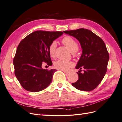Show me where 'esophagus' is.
<instances>
[{"mask_svg": "<svg viewBox=\"0 0 122 122\" xmlns=\"http://www.w3.org/2000/svg\"><path fill=\"white\" fill-rule=\"evenodd\" d=\"M63 71V72L64 73H65V74H69L70 73V72L69 71Z\"/></svg>", "mask_w": 122, "mask_h": 122, "instance_id": "obj_1", "label": "esophagus"}]
</instances>
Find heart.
Masks as SVG:
<instances>
[{
	"label": "heart",
	"instance_id": "heart-1",
	"mask_svg": "<svg viewBox=\"0 0 122 122\" xmlns=\"http://www.w3.org/2000/svg\"><path fill=\"white\" fill-rule=\"evenodd\" d=\"M62 41L63 44L69 49L71 53H75L78 50V44L72 37L69 36H66L63 37ZM56 46H57V43L55 41H54L51 43L48 48L49 56L52 58L55 57ZM73 62L71 61H66L59 60L55 61L54 63V67L56 69L61 71H68L71 67H73Z\"/></svg>",
	"mask_w": 122,
	"mask_h": 122
}]
</instances>
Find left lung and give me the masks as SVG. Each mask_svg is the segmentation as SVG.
<instances>
[{
  "mask_svg": "<svg viewBox=\"0 0 122 122\" xmlns=\"http://www.w3.org/2000/svg\"><path fill=\"white\" fill-rule=\"evenodd\" d=\"M63 32L75 37L82 50L75 67L80 70L77 73L78 80L71 85L80 91H92L101 83L107 71L109 55L105 44L101 37L86 29ZM82 68L84 70L83 73H81Z\"/></svg>",
  "mask_w": 122,
  "mask_h": 122,
  "instance_id": "left-lung-1",
  "label": "left lung"
}]
</instances>
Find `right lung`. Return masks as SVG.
I'll use <instances>...</instances> for the list:
<instances>
[{"label":"right lung","instance_id":"right-lung-1","mask_svg":"<svg viewBox=\"0 0 122 122\" xmlns=\"http://www.w3.org/2000/svg\"><path fill=\"white\" fill-rule=\"evenodd\" d=\"M63 34L61 31H36L25 37L18 45L13 59L15 75L27 91L39 92L51 83L57 70L43 69L42 65L44 62L48 66L52 65L48 48Z\"/></svg>","mask_w":122,"mask_h":122}]
</instances>
